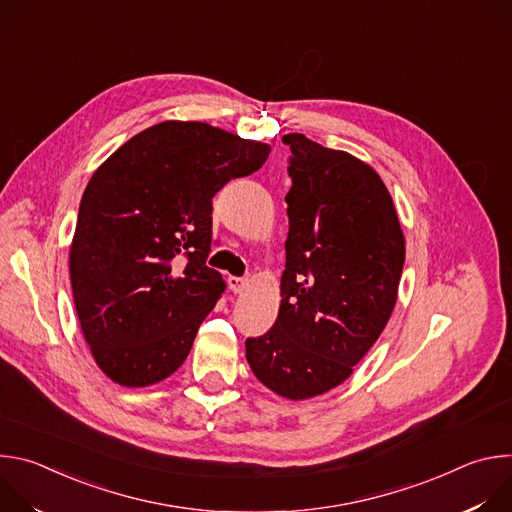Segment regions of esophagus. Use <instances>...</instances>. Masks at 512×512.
I'll list each match as a JSON object with an SVG mask.
<instances>
[{
  "mask_svg": "<svg viewBox=\"0 0 512 512\" xmlns=\"http://www.w3.org/2000/svg\"><path fill=\"white\" fill-rule=\"evenodd\" d=\"M227 281H229V289L235 291V294H241V291H243V289L247 287V283H249L245 277H237V275H231Z\"/></svg>",
  "mask_w": 512,
  "mask_h": 512,
  "instance_id": "esophagus-1",
  "label": "esophagus"
}]
</instances>
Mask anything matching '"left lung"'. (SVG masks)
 <instances>
[{
  "mask_svg": "<svg viewBox=\"0 0 512 512\" xmlns=\"http://www.w3.org/2000/svg\"><path fill=\"white\" fill-rule=\"evenodd\" d=\"M291 156L281 306L269 332L247 338L255 377L285 399L322 395L352 375L397 302L405 239L379 174L302 133Z\"/></svg>",
  "mask_w": 512,
  "mask_h": 512,
  "instance_id": "obj_1",
  "label": "left lung"
}]
</instances>
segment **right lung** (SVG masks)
<instances>
[{"label": "right lung", "mask_w": 512, "mask_h": 512, "mask_svg": "<svg viewBox=\"0 0 512 512\" xmlns=\"http://www.w3.org/2000/svg\"><path fill=\"white\" fill-rule=\"evenodd\" d=\"M271 148L200 121L143 129L85 188L70 283L99 369L123 387L164 381L225 291L206 265L212 196Z\"/></svg>", "instance_id": "right-lung-1"}]
</instances>
